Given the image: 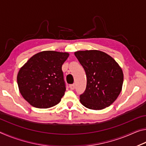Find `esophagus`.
<instances>
[{"mask_svg": "<svg viewBox=\"0 0 146 146\" xmlns=\"http://www.w3.org/2000/svg\"><path fill=\"white\" fill-rule=\"evenodd\" d=\"M69 87H70L71 90H74V89H75V84H70V86H69Z\"/></svg>", "mask_w": 146, "mask_h": 146, "instance_id": "obj_1", "label": "esophagus"}]
</instances>
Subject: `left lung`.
I'll use <instances>...</instances> for the list:
<instances>
[{"label": "left lung", "mask_w": 146, "mask_h": 146, "mask_svg": "<svg viewBox=\"0 0 146 146\" xmlns=\"http://www.w3.org/2000/svg\"><path fill=\"white\" fill-rule=\"evenodd\" d=\"M75 55L87 76L84 92L80 101L91 110H102L114 102L122 90L123 75L111 56L98 50L79 51Z\"/></svg>", "instance_id": "left-lung-1"}]
</instances>
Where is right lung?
<instances>
[{
    "label": "right lung",
    "instance_id": "1",
    "mask_svg": "<svg viewBox=\"0 0 146 146\" xmlns=\"http://www.w3.org/2000/svg\"><path fill=\"white\" fill-rule=\"evenodd\" d=\"M68 53L42 51L33 55L19 70L20 93L35 108H49L60 102L66 91L62 66Z\"/></svg>",
    "mask_w": 146,
    "mask_h": 146
}]
</instances>
